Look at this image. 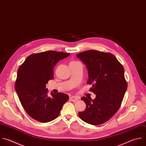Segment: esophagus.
Here are the masks:
<instances>
[{
  "instance_id": "1",
  "label": "esophagus",
  "mask_w": 146,
  "mask_h": 146,
  "mask_svg": "<svg viewBox=\"0 0 146 146\" xmlns=\"http://www.w3.org/2000/svg\"><path fill=\"white\" fill-rule=\"evenodd\" d=\"M79 99V98L78 97H76V96H71L70 98V100L72 102H76L77 100H78Z\"/></svg>"
}]
</instances>
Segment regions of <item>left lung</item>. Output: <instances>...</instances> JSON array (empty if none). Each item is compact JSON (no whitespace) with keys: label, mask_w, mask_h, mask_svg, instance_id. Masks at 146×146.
I'll return each instance as SVG.
<instances>
[{"label":"left lung","mask_w":146,"mask_h":146,"mask_svg":"<svg viewBox=\"0 0 146 146\" xmlns=\"http://www.w3.org/2000/svg\"><path fill=\"white\" fill-rule=\"evenodd\" d=\"M86 65L88 74L87 84L96 98L82 97L86 108L79 112L80 118L88 124L99 125L111 119L120 108L127 83L124 70L111 53L88 50L76 55Z\"/></svg>","instance_id":"left-lung-1"}]
</instances>
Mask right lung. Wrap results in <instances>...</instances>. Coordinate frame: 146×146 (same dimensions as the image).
Segmentation results:
<instances>
[{
	"instance_id": "obj_1",
	"label": "right lung",
	"mask_w": 146,
	"mask_h": 146,
	"mask_svg": "<svg viewBox=\"0 0 146 146\" xmlns=\"http://www.w3.org/2000/svg\"><path fill=\"white\" fill-rule=\"evenodd\" d=\"M70 53L47 51L29 56L19 67L15 90L26 112L34 119L47 123L56 119L69 96L62 92L48 95L46 84L54 78V67Z\"/></svg>"
}]
</instances>
